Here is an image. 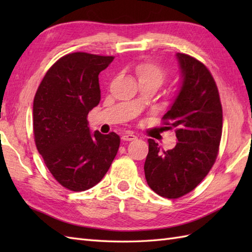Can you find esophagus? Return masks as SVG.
Segmentation results:
<instances>
[{"mask_svg":"<svg viewBox=\"0 0 252 252\" xmlns=\"http://www.w3.org/2000/svg\"><path fill=\"white\" fill-rule=\"evenodd\" d=\"M121 140L125 142L134 141V140H136V136L134 134H132V133H125V134L121 136Z\"/></svg>","mask_w":252,"mask_h":252,"instance_id":"1","label":"esophagus"}]
</instances>
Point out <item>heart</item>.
Returning <instances> with one entry per match:
<instances>
[{
    "label": "heart",
    "mask_w": 252,
    "mask_h": 252,
    "mask_svg": "<svg viewBox=\"0 0 252 252\" xmlns=\"http://www.w3.org/2000/svg\"><path fill=\"white\" fill-rule=\"evenodd\" d=\"M135 72L137 74L138 81H154L159 85L162 83L165 73L159 66L153 63H143L136 66Z\"/></svg>",
    "instance_id": "obj_1"
}]
</instances>
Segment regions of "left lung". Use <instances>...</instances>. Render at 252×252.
I'll return each instance as SVG.
<instances>
[{"instance_id": "1", "label": "left lung", "mask_w": 252, "mask_h": 252, "mask_svg": "<svg viewBox=\"0 0 252 252\" xmlns=\"http://www.w3.org/2000/svg\"><path fill=\"white\" fill-rule=\"evenodd\" d=\"M181 83L162 119L175 129L174 148L160 153L148 140L144 164L148 186L156 194L174 199L191 191L215 163L222 135V106L217 84L202 63L176 53Z\"/></svg>"}]
</instances>
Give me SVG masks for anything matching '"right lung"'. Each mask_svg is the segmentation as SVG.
Here are the masks:
<instances>
[{
	"label": "right lung",
	"mask_w": 252,
	"mask_h": 252,
	"mask_svg": "<svg viewBox=\"0 0 252 252\" xmlns=\"http://www.w3.org/2000/svg\"><path fill=\"white\" fill-rule=\"evenodd\" d=\"M115 57L72 53L46 72L33 100L37 151L58 183L80 191L95 186L115 159L120 137L91 132L87 117L99 104L98 74Z\"/></svg>",
	"instance_id": "1"
}]
</instances>
